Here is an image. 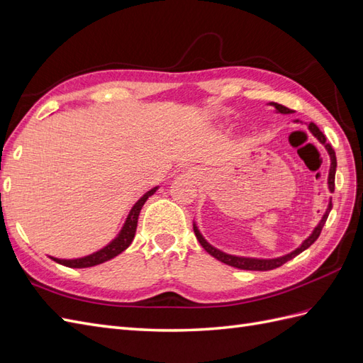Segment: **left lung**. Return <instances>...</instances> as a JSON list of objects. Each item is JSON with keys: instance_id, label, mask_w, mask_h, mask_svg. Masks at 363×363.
Wrapping results in <instances>:
<instances>
[{"instance_id": "1", "label": "left lung", "mask_w": 363, "mask_h": 363, "mask_svg": "<svg viewBox=\"0 0 363 363\" xmlns=\"http://www.w3.org/2000/svg\"><path fill=\"white\" fill-rule=\"evenodd\" d=\"M273 106L281 111V113H293L294 110H291V108H288V107H285V106H282V104H277V102H273ZM310 130H311V133L319 139V141L325 145V148H327L328 150V153H330V157H331V167H330V176H328V187H330V190L331 191H334V176H336V167H337V161H336V153H334V150H333V147H331V144H328L327 143V138L323 136V133L320 132V130L318 128V125L315 124H313V123H310ZM331 208H333V203L330 202V206H328V208H327V213H325L323 215V218H322V220L319 222V225L314 228V231H313V235L305 240V242L297 248V250H294L293 253H290V255H286V256H282V257H277V259H250V257H238V256H230V255H225V253H222V252H219V250H216L215 247H211L210 244H207L206 242V239H203L202 236H201V233H199V230L194 227V235H196V239L199 240V244L203 247V250H206V252L208 253V255H211L213 257H216L218 261H220V262H224V264H227V265H230V267H235V268H240V270H253V272H268V270H273V268H277V267H281V265H284L286 261H290V259H293V257H296L297 255L299 253H302L303 250H306L308 248L315 239L319 238V235H320V231H322V228H323V225H325V222H327V218H328V215H330V211H331Z\"/></svg>"}]
</instances>
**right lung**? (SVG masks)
I'll return each mask as SVG.
<instances>
[{
    "label": "right lung",
    "instance_id": "right-lung-1",
    "mask_svg": "<svg viewBox=\"0 0 363 363\" xmlns=\"http://www.w3.org/2000/svg\"><path fill=\"white\" fill-rule=\"evenodd\" d=\"M156 191V189L150 190L148 193H145L144 196L139 199L135 207L132 208V211H130V215L125 220V224L123 227V230H121L119 236L113 240V242L108 244L106 248L99 250V252L93 253L90 256H86V257H81V259H72V261H62V259H55V262L58 264H62L66 267H70V268H86V267H93V265H98V264H102L106 261H110L111 257L118 256L119 253H123L124 250L132 244V240L135 238V233H136V225H138V216H139V211H141L143 206L145 203V201L152 196V194Z\"/></svg>",
    "mask_w": 363,
    "mask_h": 363
}]
</instances>
